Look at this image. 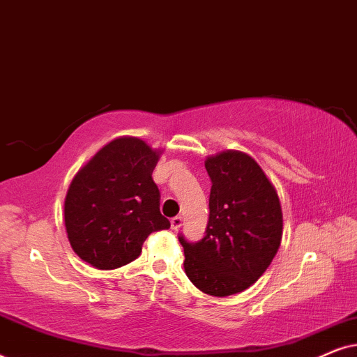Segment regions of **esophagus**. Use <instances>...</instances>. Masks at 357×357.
Instances as JSON below:
<instances>
[{
  "label": "esophagus",
  "instance_id": "34e87169",
  "mask_svg": "<svg viewBox=\"0 0 357 357\" xmlns=\"http://www.w3.org/2000/svg\"><path fill=\"white\" fill-rule=\"evenodd\" d=\"M180 226H182V216H175V218L170 219V227H172L174 231L180 229Z\"/></svg>",
  "mask_w": 357,
  "mask_h": 357
}]
</instances>
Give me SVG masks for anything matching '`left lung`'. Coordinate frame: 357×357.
I'll list each match as a JSON object with an SVG mask.
<instances>
[{"label": "left lung", "mask_w": 357, "mask_h": 357, "mask_svg": "<svg viewBox=\"0 0 357 357\" xmlns=\"http://www.w3.org/2000/svg\"><path fill=\"white\" fill-rule=\"evenodd\" d=\"M209 221L198 242L178 241L185 273L204 294L226 297L250 287L275 258L282 237L276 188L255 159L222 151L206 159Z\"/></svg>", "instance_id": "obj_1"}]
</instances>
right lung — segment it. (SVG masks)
Returning a JSON list of instances; mask_svg holds the SVG:
<instances>
[{"label":"right lung","mask_w":357,"mask_h":357,"mask_svg":"<svg viewBox=\"0 0 357 357\" xmlns=\"http://www.w3.org/2000/svg\"><path fill=\"white\" fill-rule=\"evenodd\" d=\"M159 154L143 139L123 136L75 175L65 198V227L81 260L115 270L139 257L149 234L170 227L153 180Z\"/></svg>","instance_id":"add662e5"}]
</instances>
